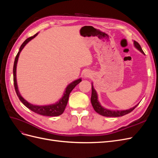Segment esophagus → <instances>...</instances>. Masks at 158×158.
Segmentation results:
<instances>
[{"label":"esophagus","mask_w":158,"mask_h":158,"mask_svg":"<svg viewBox=\"0 0 158 158\" xmlns=\"http://www.w3.org/2000/svg\"><path fill=\"white\" fill-rule=\"evenodd\" d=\"M92 76V73H91L90 72H89V71L85 72V73H84V77H85V78H89V77H91V76Z\"/></svg>","instance_id":"obj_1"}]
</instances>
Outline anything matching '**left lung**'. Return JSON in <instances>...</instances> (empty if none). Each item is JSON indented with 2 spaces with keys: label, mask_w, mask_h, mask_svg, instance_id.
<instances>
[{
  "label": "left lung",
  "mask_w": 158,
  "mask_h": 158,
  "mask_svg": "<svg viewBox=\"0 0 158 158\" xmlns=\"http://www.w3.org/2000/svg\"><path fill=\"white\" fill-rule=\"evenodd\" d=\"M134 45H135L136 48L142 52V53L144 54V51H142L140 45H139V44H138V42L134 41ZM91 103H92V105L94 110L98 113H99V114H101V115H103L104 117H122L123 115H125V114L132 111L133 110L138 106V105L139 104L138 103L134 107L127 109V110H124V111H113V110L107 109L106 108L103 107L101 105H100L98 99L97 92H96V91L95 90V89L94 88L93 85L92 86V96H91Z\"/></svg>",
  "instance_id": "left-lung-1"
}]
</instances>
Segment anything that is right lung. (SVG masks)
I'll return each instance as SVG.
<instances>
[{"mask_svg":"<svg viewBox=\"0 0 158 158\" xmlns=\"http://www.w3.org/2000/svg\"><path fill=\"white\" fill-rule=\"evenodd\" d=\"M37 34L38 33H36V34H35L33 36H31L29 38H27V39L22 44L20 48V50H19L18 54L16 56L15 60H14V67H13L14 88H15V91H16V94L18 95L19 99L20 100L21 102L23 105H24L26 107H27L28 109H30L31 111L35 112V113L40 114H41V115H44V116H49V117L59 116V115H60L61 114L63 113L64 109L66 108V105H67L69 95H70V92H72V90H73L75 88L76 85H78L81 82V81H82V79L81 78L76 80L74 81V82L70 83L68 85V86L66 87L63 96L62 97V98H60L59 101L58 102L55 103V104L49 105V106H34V105L31 104L29 102H27L26 100H25L21 96V95L18 91L17 82H16V65H17L19 55H20L21 51L23 49V47H25V45L30 41H31L33 38H34Z\"/></svg>","mask_w":158,"mask_h":158,"instance_id":"add662e5","label":"right lung"}]
</instances>
